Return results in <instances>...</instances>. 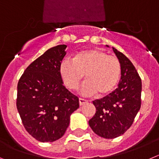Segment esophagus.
Returning <instances> with one entry per match:
<instances>
[{"label": "esophagus", "mask_w": 159, "mask_h": 159, "mask_svg": "<svg viewBox=\"0 0 159 159\" xmlns=\"http://www.w3.org/2000/svg\"><path fill=\"white\" fill-rule=\"evenodd\" d=\"M88 104V101L85 99H82V98H80L79 99V104L80 106H83V105H85V104Z\"/></svg>", "instance_id": "1"}]
</instances>
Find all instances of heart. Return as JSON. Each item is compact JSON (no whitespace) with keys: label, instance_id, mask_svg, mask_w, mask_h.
<instances>
[{"label":"heart","instance_id":"1","mask_svg":"<svg viewBox=\"0 0 159 159\" xmlns=\"http://www.w3.org/2000/svg\"><path fill=\"white\" fill-rule=\"evenodd\" d=\"M120 62L115 56L99 49L78 53L73 59L66 58L59 66V74L64 85L71 90L79 87L85 77L81 92L85 96L99 93L106 96L114 91L120 78Z\"/></svg>","mask_w":159,"mask_h":159}]
</instances>
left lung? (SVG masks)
<instances>
[{"mask_svg": "<svg viewBox=\"0 0 159 159\" xmlns=\"http://www.w3.org/2000/svg\"><path fill=\"white\" fill-rule=\"evenodd\" d=\"M112 50L120 62V80L113 92L93 101L97 111L89 120L94 133L104 139L122 135L131 126L141 107V78L131 61L116 48Z\"/></svg>", "mask_w": 159, "mask_h": 159, "instance_id": "1", "label": "left lung"}]
</instances>
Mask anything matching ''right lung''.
I'll list each match as a JSON object with an SVG mask.
<instances>
[{"label": "right lung", "mask_w": 159, "mask_h": 159, "mask_svg": "<svg viewBox=\"0 0 159 159\" xmlns=\"http://www.w3.org/2000/svg\"><path fill=\"white\" fill-rule=\"evenodd\" d=\"M66 45L51 48L31 62L17 85L16 108L26 131L39 142H54L65 134L78 97L63 85L59 66Z\"/></svg>", "instance_id": "obj_1"}]
</instances>
